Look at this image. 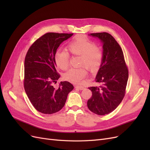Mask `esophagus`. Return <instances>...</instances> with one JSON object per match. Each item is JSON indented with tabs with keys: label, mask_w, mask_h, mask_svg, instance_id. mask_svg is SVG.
Segmentation results:
<instances>
[{
	"label": "esophagus",
	"mask_w": 150,
	"mask_h": 150,
	"mask_svg": "<svg viewBox=\"0 0 150 150\" xmlns=\"http://www.w3.org/2000/svg\"><path fill=\"white\" fill-rule=\"evenodd\" d=\"M75 88L77 89H79V90H83L84 89V87H83L82 86H76Z\"/></svg>",
	"instance_id": "esophagus-1"
}]
</instances>
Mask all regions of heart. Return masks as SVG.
<instances>
[{
    "instance_id": "1",
    "label": "heart",
    "mask_w": 150,
    "mask_h": 150,
    "mask_svg": "<svg viewBox=\"0 0 150 150\" xmlns=\"http://www.w3.org/2000/svg\"><path fill=\"white\" fill-rule=\"evenodd\" d=\"M69 52L73 56H80L79 68H72L64 73V79L74 84L80 83L87 76L85 67L91 72H95L101 66L103 59V50L84 35L75 36L67 46ZM69 54L66 50L58 49L54 54V62L61 70L69 66Z\"/></svg>"
}]
</instances>
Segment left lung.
I'll list each match as a JSON object with an SVG mask.
<instances>
[{
    "mask_svg": "<svg viewBox=\"0 0 150 150\" xmlns=\"http://www.w3.org/2000/svg\"><path fill=\"white\" fill-rule=\"evenodd\" d=\"M103 43V59L95 81L100 87H89L92 96L88 99L89 110L98 115H105L119 106L126 94L128 69L123 52L115 39L109 33H92Z\"/></svg>",
    "mask_w": 150,
    "mask_h": 150,
    "instance_id": "left-lung-1",
    "label": "left lung"
}]
</instances>
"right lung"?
<instances>
[{
    "mask_svg": "<svg viewBox=\"0 0 150 150\" xmlns=\"http://www.w3.org/2000/svg\"><path fill=\"white\" fill-rule=\"evenodd\" d=\"M73 34L47 33L31 45L24 61V87L31 104L43 114H53L64 107L67 94L74 86L67 81L56 83L60 74L56 70L54 54L59 45Z\"/></svg>",
    "mask_w": 150,
    "mask_h": 150,
    "instance_id": "add662e5",
    "label": "right lung"
}]
</instances>
